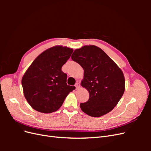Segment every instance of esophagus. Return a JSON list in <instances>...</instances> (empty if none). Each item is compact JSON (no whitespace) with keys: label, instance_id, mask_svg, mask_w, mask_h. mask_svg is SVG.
<instances>
[{"label":"esophagus","instance_id":"esophagus-1","mask_svg":"<svg viewBox=\"0 0 151 151\" xmlns=\"http://www.w3.org/2000/svg\"><path fill=\"white\" fill-rule=\"evenodd\" d=\"M80 83H78V82H77V83H76V84H75V86H76V89H78L79 87H80Z\"/></svg>","mask_w":151,"mask_h":151}]
</instances>
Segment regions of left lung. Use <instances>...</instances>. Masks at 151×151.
I'll return each instance as SVG.
<instances>
[{"instance_id": "obj_1", "label": "left lung", "mask_w": 151, "mask_h": 151, "mask_svg": "<svg viewBox=\"0 0 151 151\" xmlns=\"http://www.w3.org/2000/svg\"><path fill=\"white\" fill-rule=\"evenodd\" d=\"M71 58L83 68L81 86L89 93L88 101L80 104L82 111L93 117L111 111L125 91L122 70L103 50L94 45L75 50Z\"/></svg>"}]
</instances>
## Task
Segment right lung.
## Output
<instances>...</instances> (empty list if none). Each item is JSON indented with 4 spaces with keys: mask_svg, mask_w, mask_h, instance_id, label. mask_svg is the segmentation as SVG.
Returning <instances> with one entry per match:
<instances>
[{
    "mask_svg": "<svg viewBox=\"0 0 151 151\" xmlns=\"http://www.w3.org/2000/svg\"><path fill=\"white\" fill-rule=\"evenodd\" d=\"M72 52L66 47L50 48L36 57L26 71L21 81L23 93L35 110L43 113L56 111L76 89L67 84V74L62 71Z\"/></svg>",
    "mask_w": 151,
    "mask_h": 151,
    "instance_id": "obj_1",
    "label": "right lung"
}]
</instances>
